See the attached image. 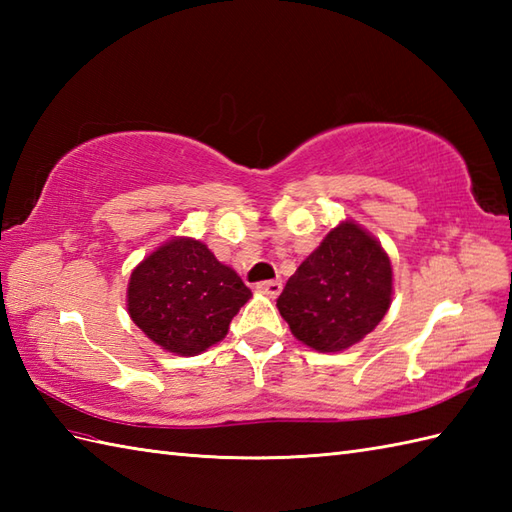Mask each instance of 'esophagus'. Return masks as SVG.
I'll use <instances>...</instances> for the list:
<instances>
[{
  "label": "esophagus",
  "instance_id": "34e87169",
  "mask_svg": "<svg viewBox=\"0 0 512 512\" xmlns=\"http://www.w3.org/2000/svg\"><path fill=\"white\" fill-rule=\"evenodd\" d=\"M281 281L273 279V281H262V284H257V292H262V295L270 297V299H277L279 292H281Z\"/></svg>",
  "mask_w": 512,
  "mask_h": 512
}]
</instances>
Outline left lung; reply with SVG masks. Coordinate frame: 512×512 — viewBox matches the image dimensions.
Wrapping results in <instances>:
<instances>
[{"label":"left lung","instance_id":"obj_1","mask_svg":"<svg viewBox=\"0 0 512 512\" xmlns=\"http://www.w3.org/2000/svg\"><path fill=\"white\" fill-rule=\"evenodd\" d=\"M394 297L391 259L354 220L330 228L277 299L279 314L303 345L343 352L383 321Z\"/></svg>","mask_w":512,"mask_h":512}]
</instances>
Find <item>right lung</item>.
Returning <instances> with one entry per match:
<instances>
[{
    "label": "right lung",
    "mask_w": 512,
    "mask_h": 512,
    "mask_svg": "<svg viewBox=\"0 0 512 512\" xmlns=\"http://www.w3.org/2000/svg\"><path fill=\"white\" fill-rule=\"evenodd\" d=\"M253 297L231 266L193 237H171L129 277L127 312L165 352L198 356L220 343Z\"/></svg>",
    "instance_id": "right-lung-1"
}]
</instances>
